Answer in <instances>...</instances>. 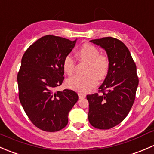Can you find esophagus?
I'll return each mask as SVG.
<instances>
[{"mask_svg": "<svg viewBox=\"0 0 154 154\" xmlns=\"http://www.w3.org/2000/svg\"><path fill=\"white\" fill-rule=\"evenodd\" d=\"M78 96H79V98L80 99H83L86 97V94H82V93H78Z\"/></svg>", "mask_w": 154, "mask_h": 154, "instance_id": "1", "label": "esophagus"}]
</instances>
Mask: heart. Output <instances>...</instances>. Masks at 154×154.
Wrapping results in <instances>:
<instances>
[{"instance_id": "1", "label": "heart", "mask_w": 154, "mask_h": 154, "mask_svg": "<svg viewBox=\"0 0 154 154\" xmlns=\"http://www.w3.org/2000/svg\"><path fill=\"white\" fill-rule=\"evenodd\" d=\"M77 56L81 61L88 63L85 76H75L68 79L66 86L71 89L80 93H87L97 85V80L106 78L109 69V61L106 56L100 54L95 46L84 44L77 51ZM76 61L71 56H66L63 60V69L68 75L74 72Z\"/></svg>"}]
</instances>
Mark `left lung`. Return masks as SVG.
<instances>
[{"label":"left lung","mask_w":154,"mask_h":154,"mask_svg":"<svg viewBox=\"0 0 154 154\" xmlns=\"http://www.w3.org/2000/svg\"><path fill=\"white\" fill-rule=\"evenodd\" d=\"M106 51L109 69L99 92L88 94V121L91 126L108 130L127 117L134 103L139 85L136 66L130 51L120 40L105 37L91 40Z\"/></svg>","instance_id":"1"}]
</instances>
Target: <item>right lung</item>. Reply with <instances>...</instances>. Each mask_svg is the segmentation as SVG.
Instances as JSON below:
<instances>
[{
  "mask_svg": "<svg viewBox=\"0 0 154 154\" xmlns=\"http://www.w3.org/2000/svg\"><path fill=\"white\" fill-rule=\"evenodd\" d=\"M76 41L45 35L31 45L21 59L17 76L20 102L32 123L44 131L64 128L68 112L78 100L73 90L54 91L64 80L63 60Z\"/></svg>",
  "mask_w": 154,
  "mask_h": 154,
  "instance_id": "add662e5",
  "label": "right lung"
}]
</instances>
